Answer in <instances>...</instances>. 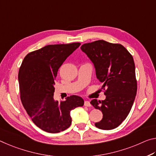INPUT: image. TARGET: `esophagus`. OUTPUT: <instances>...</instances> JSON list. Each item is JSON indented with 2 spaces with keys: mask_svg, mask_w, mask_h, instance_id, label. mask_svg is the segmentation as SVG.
I'll return each instance as SVG.
<instances>
[{
  "mask_svg": "<svg viewBox=\"0 0 156 156\" xmlns=\"http://www.w3.org/2000/svg\"><path fill=\"white\" fill-rule=\"evenodd\" d=\"M84 106H88V107L90 106H91V104H90V101H87V100L84 101Z\"/></svg>",
  "mask_w": 156,
  "mask_h": 156,
  "instance_id": "34e87169",
  "label": "esophagus"
}]
</instances>
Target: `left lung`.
<instances>
[{"mask_svg":"<svg viewBox=\"0 0 156 156\" xmlns=\"http://www.w3.org/2000/svg\"><path fill=\"white\" fill-rule=\"evenodd\" d=\"M81 50L93 63L96 76L104 83V100L93 99L90 104L103 113V118L95 124L103 130H111L120 125L136 98L137 80L132 55L123 45L104 40L84 43Z\"/></svg>","mask_w":156,"mask_h":156,"instance_id":"1","label":"left lung"}]
</instances>
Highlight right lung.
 <instances>
[{"label": "right lung", "instance_id": "obj_1", "mask_svg": "<svg viewBox=\"0 0 156 156\" xmlns=\"http://www.w3.org/2000/svg\"><path fill=\"white\" fill-rule=\"evenodd\" d=\"M80 45H48L28 53L21 63L19 72L20 99L32 122L43 131L55 133L67 129L72 123L70 111L83 105V99L76 95L61 102L54 100L58 68Z\"/></svg>", "mask_w": 156, "mask_h": 156}]
</instances>
